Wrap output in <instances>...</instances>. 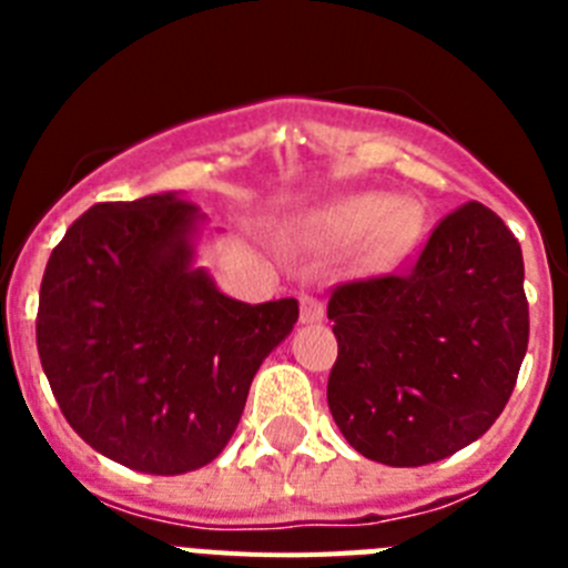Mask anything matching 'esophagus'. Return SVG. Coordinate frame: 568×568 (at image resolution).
Segmentation results:
<instances>
[{
	"mask_svg": "<svg viewBox=\"0 0 568 568\" xmlns=\"http://www.w3.org/2000/svg\"><path fill=\"white\" fill-rule=\"evenodd\" d=\"M301 324H318L324 318V304L313 293H301Z\"/></svg>",
	"mask_w": 568,
	"mask_h": 568,
	"instance_id": "34e87169",
	"label": "esophagus"
}]
</instances>
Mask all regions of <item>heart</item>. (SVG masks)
I'll use <instances>...</instances> for the list:
<instances>
[{
    "instance_id": "obj_1",
    "label": "heart",
    "mask_w": 568,
    "mask_h": 568,
    "mask_svg": "<svg viewBox=\"0 0 568 568\" xmlns=\"http://www.w3.org/2000/svg\"><path fill=\"white\" fill-rule=\"evenodd\" d=\"M426 215L415 202H400L395 193L364 190L349 193L321 213V230L338 244L364 239L361 258L373 273H393L413 253L424 233Z\"/></svg>"
}]
</instances>
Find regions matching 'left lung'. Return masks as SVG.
Segmentation results:
<instances>
[{"label":"left lung","mask_w":568,"mask_h":568,"mask_svg":"<svg viewBox=\"0 0 568 568\" xmlns=\"http://www.w3.org/2000/svg\"><path fill=\"white\" fill-rule=\"evenodd\" d=\"M327 404L355 453L424 466L478 440L509 400L529 344L524 253L480 202L449 213L413 273L341 284Z\"/></svg>","instance_id":"left-lung-1"}]
</instances>
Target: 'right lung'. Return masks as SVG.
Segmentation results:
<instances>
[{"mask_svg":"<svg viewBox=\"0 0 568 568\" xmlns=\"http://www.w3.org/2000/svg\"><path fill=\"white\" fill-rule=\"evenodd\" d=\"M207 215L179 193L90 207L48 258L37 346L73 433L148 475L222 455L298 301L244 304L195 267Z\"/></svg>","mask_w":568,"mask_h":568,"instance_id":"1","label":"right lung"}]
</instances>
